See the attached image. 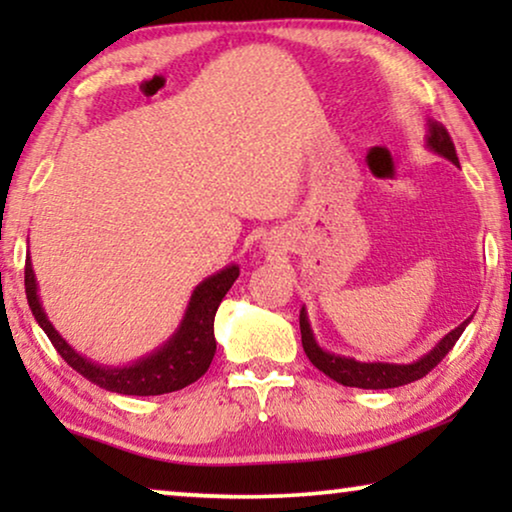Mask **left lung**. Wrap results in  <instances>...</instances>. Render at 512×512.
<instances>
[{"mask_svg":"<svg viewBox=\"0 0 512 512\" xmlns=\"http://www.w3.org/2000/svg\"><path fill=\"white\" fill-rule=\"evenodd\" d=\"M426 146H429L431 151H436L438 156H443L447 160H452L454 165H459V158H457V151H454L450 132H447L443 125L436 121H429ZM471 319L473 317H468L464 324H459L454 331L447 333L429 354H424L422 359H417L412 363H363V361L349 359V356L326 352V349H321L317 345V340H314L310 321H307L305 307L300 310V335H303V349H305L307 359L312 361L314 368H319L321 373L331 377V380L345 384V387L394 389V387H403V384H410L415 380H422V377L429 375L431 370L445 359V354L454 347V342L461 338V333H464V328L468 326V321Z\"/></svg>","mask_w":512,"mask_h":512,"instance_id":"1","label":"left lung"}]
</instances>
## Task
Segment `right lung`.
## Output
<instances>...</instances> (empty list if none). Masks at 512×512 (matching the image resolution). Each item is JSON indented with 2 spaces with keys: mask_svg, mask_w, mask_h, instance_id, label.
<instances>
[{
  "mask_svg": "<svg viewBox=\"0 0 512 512\" xmlns=\"http://www.w3.org/2000/svg\"><path fill=\"white\" fill-rule=\"evenodd\" d=\"M240 277L237 265H228L216 275L207 277L205 282L195 286L191 300H188L186 314L181 319V326L163 347L156 352L144 356L123 368H109L100 363L86 359V356L76 354L67 345L65 338L55 331L51 321H48L44 307H41L37 293V277H34L30 254L25 256V293L30 310L37 319V324L44 328L48 340L58 349V354L72 366L76 373L86 377L97 387L116 391L125 396H160L179 391L200 380L207 373L209 363L214 359L216 340H214V317L219 310L223 296H226L235 279Z\"/></svg>",
  "mask_w": 512,
  "mask_h": 512,
  "instance_id": "obj_1",
  "label": "right lung"
}]
</instances>
